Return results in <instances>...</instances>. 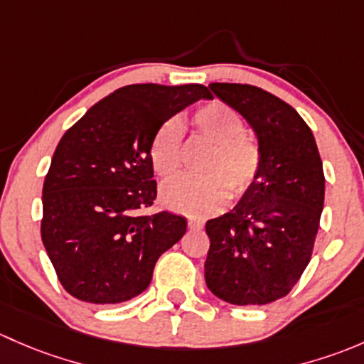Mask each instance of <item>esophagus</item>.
<instances>
[{
  "label": "esophagus",
  "mask_w": 364,
  "mask_h": 364,
  "mask_svg": "<svg viewBox=\"0 0 364 364\" xmlns=\"http://www.w3.org/2000/svg\"><path fill=\"white\" fill-rule=\"evenodd\" d=\"M187 224H189L191 230H201L205 224V219H201V217H189V219H187Z\"/></svg>",
  "instance_id": "34e87169"
}]
</instances>
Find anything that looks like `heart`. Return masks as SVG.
<instances>
[{
    "mask_svg": "<svg viewBox=\"0 0 364 364\" xmlns=\"http://www.w3.org/2000/svg\"><path fill=\"white\" fill-rule=\"evenodd\" d=\"M193 126L213 144L207 170L208 175H181L161 187L164 207L182 213L215 212L226 203L228 194L240 196L259 177V145L243 133V121L237 110L223 101H212L198 108ZM151 163L159 177H173L182 164V122L168 119L159 126L151 141ZM230 186H228L227 183Z\"/></svg>",
    "mask_w": 364,
    "mask_h": 364,
    "instance_id": "heart-1",
    "label": "heart"
}]
</instances>
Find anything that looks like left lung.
I'll return each mask as SVG.
<instances>
[{"mask_svg":"<svg viewBox=\"0 0 364 364\" xmlns=\"http://www.w3.org/2000/svg\"><path fill=\"white\" fill-rule=\"evenodd\" d=\"M257 136L259 177L224 215L205 226V282L233 305H266L298 282L314 250L324 171L316 138L291 105L249 84L208 85Z\"/></svg>","mask_w":364,"mask_h":364,"instance_id":"8db88e82","label":"left lung"}]
</instances>
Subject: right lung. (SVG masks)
I'll list each match as a JSON object with an SVG mask.
<instances>
[{"mask_svg": "<svg viewBox=\"0 0 364 364\" xmlns=\"http://www.w3.org/2000/svg\"><path fill=\"white\" fill-rule=\"evenodd\" d=\"M205 85L133 84L85 112L63 134L43 182L42 240L59 282L96 305L144 293L161 254L183 237L186 217L152 207L151 141Z\"/></svg>", "mask_w": 364, "mask_h": 364, "instance_id": "add662e5", "label": "right lung"}]
</instances>
